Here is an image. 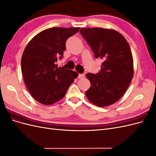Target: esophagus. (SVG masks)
<instances>
[{
	"label": "esophagus",
	"mask_w": 156,
	"mask_h": 156,
	"mask_svg": "<svg viewBox=\"0 0 156 156\" xmlns=\"http://www.w3.org/2000/svg\"><path fill=\"white\" fill-rule=\"evenodd\" d=\"M84 77V73H79L78 74V78H83Z\"/></svg>",
	"instance_id": "1"
}]
</instances>
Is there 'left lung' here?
Masks as SVG:
<instances>
[{
    "mask_svg": "<svg viewBox=\"0 0 156 156\" xmlns=\"http://www.w3.org/2000/svg\"><path fill=\"white\" fill-rule=\"evenodd\" d=\"M80 33L95 58L103 60L101 70L88 73V100L99 107L113 104L124 95L133 76V60L129 44L120 33L103 28H81Z\"/></svg>",
    "mask_w": 156,
    "mask_h": 156,
    "instance_id": "8db88e82",
    "label": "left lung"
}]
</instances>
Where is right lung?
<instances>
[{"mask_svg": "<svg viewBox=\"0 0 156 156\" xmlns=\"http://www.w3.org/2000/svg\"><path fill=\"white\" fill-rule=\"evenodd\" d=\"M79 28L53 27L41 31L30 40L21 58L23 79L32 96L44 105H52L63 98L77 77V72L55 66L62 59L66 41Z\"/></svg>", "mask_w": 156, "mask_h": 156, "instance_id": "obj_1", "label": "right lung"}]
</instances>
